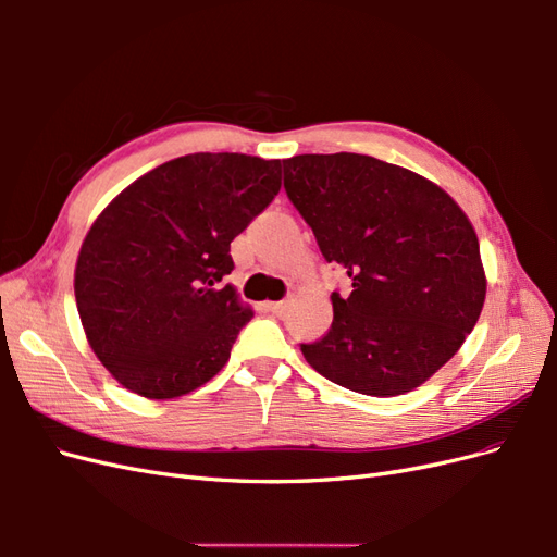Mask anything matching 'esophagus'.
<instances>
[{"instance_id":"obj_1","label":"esophagus","mask_w":557,"mask_h":557,"mask_svg":"<svg viewBox=\"0 0 557 557\" xmlns=\"http://www.w3.org/2000/svg\"><path fill=\"white\" fill-rule=\"evenodd\" d=\"M264 309L274 315H283L285 309H288V301H267Z\"/></svg>"}]
</instances>
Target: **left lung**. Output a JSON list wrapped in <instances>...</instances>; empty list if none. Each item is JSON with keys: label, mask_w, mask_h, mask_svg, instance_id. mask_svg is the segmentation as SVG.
Wrapping results in <instances>:
<instances>
[{"label": "left lung", "mask_w": 557, "mask_h": 557, "mask_svg": "<svg viewBox=\"0 0 557 557\" xmlns=\"http://www.w3.org/2000/svg\"><path fill=\"white\" fill-rule=\"evenodd\" d=\"M283 185L350 295L332 327L301 344L332 383L372 397L423 385L474 330L485 301L479 237L440 185L358 153L283 160Z\"/></svg>", "instance_id": "8db88e82"}]
</instances>
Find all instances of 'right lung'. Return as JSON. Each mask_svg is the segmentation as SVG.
Segmentation results:
<instances>
[{
	"label": "right lung",
	"instance_id": "1",
	"mask_svg": "<svg viewBox=\"0 0 557 557\" xmlns=\"http://www.w3.org/2000/svg\"><path fill=\"white\" fill-rule=\"evenodd\" d=\"M281 190V160L193 153L129 183L81 244L74 295L109 374L148 399L211 381L252 309L234 285L232 239Z\"/></svg>",
	"mask_w": 557,
	"mask_h": 557
}]
</instances>
